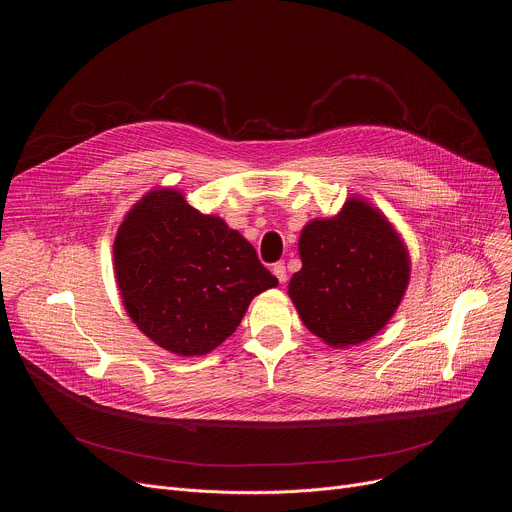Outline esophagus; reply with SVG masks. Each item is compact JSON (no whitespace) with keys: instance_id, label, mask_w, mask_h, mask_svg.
I'll return each mask as SVG.
<instances>
[{"instance_id":"obj_1","label":"esophagus","mask_w":512,"mask_h":512,"mask_svg":"<svg viewBox=\"0 0 512 512\" xmlns=\"http://www.w3.org/2000/svg\"><path fill=\"white\" fill-rule=\"evenodd\" d=\"M271 271H273V275L279 279V283H285V279H287V271H285V263H283V261L275 263Z\"/></svg>"}]
</instances>
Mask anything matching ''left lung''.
Returning <instances> with one entry per match:
<instances>
[{
  "label": "left lung",
  "mask_w": 512,
  "mask_h": 512,
  "mask_svg": "<svg viewBox=\"0 0 512 512\" xmlns=\"http://www.w3.org/2000/svg\"><path fill=\"white\" fill-rule=\"evenodd\" d=\"M300 255L289 298L306 328L332 346L375 336L409 281V255L397 233L383 214L354 198L338 216L306 225Z\"/></svg>",
  "instance_id": "8db88e82"
}]
</instances>
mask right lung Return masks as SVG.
<instances>
[{
  "label": "right lung",
  "mask_w": 512,
  "mask_h": 512,
  "mask_svg": "<svg viewBox=\"0 0 512 512\" xmlns=\"http://www.w3.org/2000/svg\"><path fill=\"white\" fill-rule=\"evenodd\" d=\"M113 255L127 314L180 356L216 348L237 330L251 300L277 285L251 243L176 190H154L127 212Z\"/></svg>",
  "instance_id": "obj_1"
}]
</instances>
